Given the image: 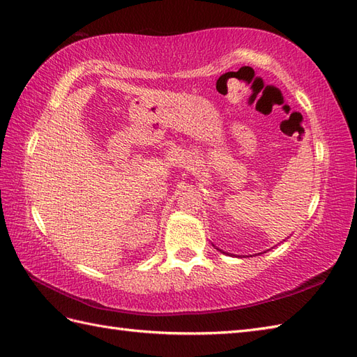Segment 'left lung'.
<instances>
[{
	"instance_id": "obj_1",
	"label": "left lung",
	"mask_w": 357,
	"mask_h": 357,
	"mask_svg": "<svg viewBox=\"0 0 357 357\" xmlns=\"http://www.w3.org/2000/svg\"><path fill=\"white\" fill-rule=\"evenodd\" d=\"M220 250V249H218ZM220 252H223V250H220ZM223 253H226V252H223Z\"/></svg>"
}]
</instances>
